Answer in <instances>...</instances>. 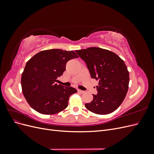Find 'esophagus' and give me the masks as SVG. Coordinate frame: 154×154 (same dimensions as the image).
Masks as SVG:
<instances>
[{
  "mask_svg": "<svg viewBox=\"0 0 154 154\" xmlns=\"http://www.w3.org/2000/svg\"><path fill=\"white\" fill-rule=\"evenodd\" d=\"M78 92H80V93H83V92H84L85 91H82V90H80V89H78Z\"/></svg>",
  "mask_w": 154,
  "mask_h": 154,
  "instance_id": "obj_1",
  "label": "esophagus"
}]
</instances>
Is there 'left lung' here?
I'll return each mask as SVG.
<instances>
[{"instance_id": "obj_1", "label": "left lung", "mask_w": 154, "mask_h": 154, "mask_svg": "<svg viewBox=\"0 0 154 154\" xmlns=\"http://www.w3.org/2000/svg\"><path fill=\"white\" fill-rule=\"evenodd\" d=\"M76 52L87 64L92 78L99 80L97 94L93 95L86 109L105 115L113 112L122 103L129 84V72L123 60L116 53L100 48H89Z\"/></svg>"}]
</instances>
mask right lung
<instances>
[{
    "label": "right lung",
    "mask_w": 154,
    "mask_h": 154,
    "mask_svg": "<svg viewBox=\"0 0 154 154\" xmlns=\"http://www.w3.org/2000/svg\"><path fill=\"white\" fill-rule=\"evenodd\" d=\"M76 58L78 56L72 51L54 49L42 51L27 61L21 86L26 101L35 110L51 115L67 108L69 97L77 91L56 82L66 71L67 62Z\"/></svg>",
    "instance_id": "1"
}]
</instances>
